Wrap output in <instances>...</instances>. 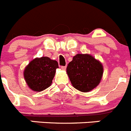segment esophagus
I'll use <instances>...</instances> for the list:
<instances>
[{
    "label": "esophagus",
    "instance_id": "34e87169",
    "mask_svg": "<svg viewBox=\"0 0 131 131\" xmlns=\"http://www.w3.org/2000/svg\"><path fill=\"white\" fill-rule=\"evenodd\" d=\"M66 68H67V67H66V66H64V67H61V69L63 70H65Z\"/></svg>",
    "mask_w": 131,
    "mask_h": 131
}]
</instances>
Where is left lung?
<instances>
[{
    "label": "left lung",
    "mask_w": 131,
    "mask_h": 131,
    "mask_svg": "<svg viewBox=\"0 0 131 131\" xmlns=\"http://www.w3.org/2000/svg\"><path fill=\"white\" fill-rule=\"evenodd\" d=\"M67 73L75 89L82 92H88L100 84L103 67L99 60L91 55L78 53L68 63Z\"/></svg>",
    "instance_id": "left-lung-1"
}]
</instances>
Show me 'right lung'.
<instances>
[{"instance_id": "right-lung-1", "label": "right lung", "mask_w": 131, "mask_h": 131, "mask_svg": "<svg viewBox=\"0 0 131 131\" xmlns=\"http://www.w3.org/2000/svg\"><path fill=\"white\" fill-rule=\"evenodd\" d=\"M58 63L48 57H37L26 67L24 78L27 85L35 92H41L52 85Z\"/></svg>"}]
</instances>
